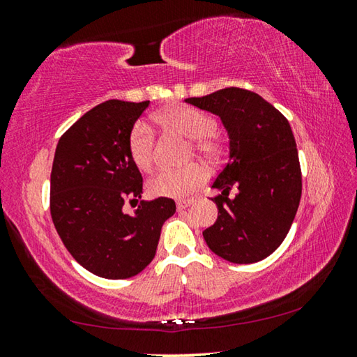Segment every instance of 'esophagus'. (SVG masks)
<instances>
[{
  "label": "esophagus",
  "instance_id": "34e87169",
  "mask_svg": "<svg viewBox=\"0 0 357 357\" xmlns=\"http://www.w3.org/2000/svg\"><path fill=\"white\" fill-rule=\"evenodd\" d=\"M192 203H193V200H179V202L176 203V206H178V209L181 211V209H185V208H189Z\"/></svg>",
  "mask_w": 357,
  "mask_h": 357
}]
</instances>
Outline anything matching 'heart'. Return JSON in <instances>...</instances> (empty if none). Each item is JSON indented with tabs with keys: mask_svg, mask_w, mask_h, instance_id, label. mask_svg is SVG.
Here are the masks:
<instances>
[{
	"mask_svg": "<svg viewBox=\"0 0 357 357\" xmlns=\"http://www.w3.org/2000/svg\"><path fill=\"white\" fill-rule=\"evenodd\" d=\"M153 119L160 128L178 132L190 138V153L215 164L223 155V143L214 135L215 121L208 113L190 105H172L154 113ZM128 153L134 165L142 172H149L154 164L155 140L148 126L134 124L128 135ZM206 167L193 162L181 168H162L148 181L153 195L185 198L206 183Z\"/></svg>",
	"mask_w": 357,
	"mask_h": 357,
	"instance_id": "b5f03b06",
	"label": "heart"
}]
</instances>
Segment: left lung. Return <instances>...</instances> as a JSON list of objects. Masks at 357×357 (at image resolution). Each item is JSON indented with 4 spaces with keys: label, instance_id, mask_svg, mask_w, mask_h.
Masks as SVG:
<instances>
[{
    "label": "left lung",
    "instance_id": "obj_1",
    "mask_svg": "<svg viewBox=\"0 0 357 357\" xmlns=\"http://www.w3.org/2000/svg\"><path fill=\"white\" fill-rule=\"evenodd\" d=\"M187 104L217 114L229 137V160L213 187L219 215L203 238L215 255L238 264L269 257L291 228L302 193L299 155L288 119L257 93L219 89ZM238 187L234 199L227 195Z\"/></svg>",
    "mask_w": 357,
    "mask_h": 357
}]
</instances>
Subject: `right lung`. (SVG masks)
Here are the masks:
<instances>
[{
	"label": "right lung",
	"instance_id": "obj_1",
	"mask_svg": "<svg viewBox=\"0 0 357 357\" xmlns=\"http://www.w3.org/2000/svg\"><path fill=\"white\" fill-rule=\"evenodd\" d=\"M149 100H107L59 138L50 176V213L69 253L104 279H129L155 255L172 198L140 200L143 178L128 153V135ZM126 202L138 204L132 215Z\"/></svg>",
	"mask_w": 357,
	"mask_h": 357
}]
</instances>
